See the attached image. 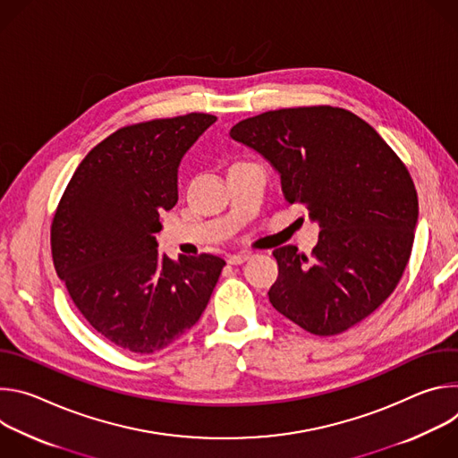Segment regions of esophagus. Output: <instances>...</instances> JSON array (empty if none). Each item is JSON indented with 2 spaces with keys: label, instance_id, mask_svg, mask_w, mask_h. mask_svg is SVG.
Here are the masks:
<instances>
[{
  "label": "esophagus",
  "instance_id": "esophagus-1",
  "mask_svg": "<svg viewBox=\"0 0 458 458\" xmlns=\"http://www.w3.org/2000/svg\"><path fill=\"white\" fill-rule=\"evenodd\" d=\"M248 259H250V253H246V251H241V253H233V255H228V263H230V265H233V267H237V265H242V263H246Z\"/></svg>",
  "mask_w": 458,
  "mask_h": 458
}]
</instances>
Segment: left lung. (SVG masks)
I'll return each mask as SVG.
<instances>
[{
    "instance_id": "8db88e82",
    "label": "left lung",
    "mask_w": 458,
    "mask_h": 458,
    "mask_svg": "<svg viewBox=\"0 0 458 458\" xmlns=\"http://www.w3.org/2000/svg\"><path fill=\"white\" fill-rule=\"evenodd\" d=\"M230 138L270 161L286 201L320 226L311 257L292 244L274 251L272 306L320 337L373 313L404 274L419 217L417 190L399 156L364 119L328 105L242 119Z\"/></svg>"
}]
</instances>
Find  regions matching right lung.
Returning <instances> with one entry per match:
<instances>
[{"instance_id":"obj_1","label":"right lung","mask_w":458,"mask_h":458,"mask_svg":"<svg viewBox=\"0 0 458 458\" xmlns=\"http://www.w3.org/2000/svg\"><path fill=\"white\" fill-rule=\"evenodd\" d=\"M216 115L191 112L115 130L64 188L50 226L57 277L92 328L132 353L170 346L199 320L221 257L159 255V214L177 203V168Z\"/></svg>"}]
</instances>
